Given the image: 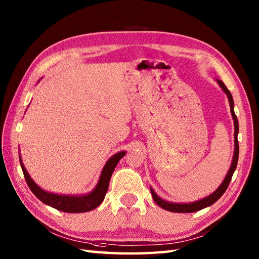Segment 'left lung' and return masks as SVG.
I'll return each instance as SVG.
<instances>
[{
  "instance_id": "obj_1",
  "label": "left lung",
  "mask_w": 259,
  "mask_h": 259,
  "mask_svg": "<svg viewBox=\"0 0 259 259\" xmlns=\"http://www.w3.org/2000/svg\"><path fill=\"white\" fill-rule=\"evenodd\" d=\"M217 82L219 83V85L222 87V89L224 90V92L226 93L229 100V104H230V112H232L233 119H234V125H235V134H234V138H235V151H234V158H233V162L232 166H230L228 174L226 176V178L224 179V181L222 183V185L218 187V189L216 191H213L211 195H209L206 198H202L200 200H197L194 202H189V203H177V202H170V201H166L161 199L155 191H153L152 188H150L151 190V195H152V199L155 200V202L159 207H161L164 210L168 211H172V212H195L200 210V209L206 208L208 206L212 205V203L216 202L219 198H221L224 192L226 191V189L228 188V185L232 180V177L234 175V171L236 170V167H237V162H238V155H239V145H238V131H239V125H238V120L237 117H236L235 111H234V100H233V96L232 93L229 92V90L226 88L223 82L221 80H217Z\"/></svg>"
}]
</instances>
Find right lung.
I'll return each mask as SVG.
<instances>
[{"label":"right lung","instance_id":"obj_1","mask_svg":"<svg viewBox=\"0 0 259 259\" xmlns=\"http://www.w3.org/2000/svg\"><path fill=\"white\" fill-rule=\"evenodd\" d=\"M124 155L125 151H120L110 158L107 163L104 164L96 188L91 192H89V194L83 196L57 195L43 190L34 183V181H33V179L30 177V175L27 174L24 164L22 162L21 157L20 163L27 186H29V188L31 189L33 194H34L43 203H46V205L51 206L63 212H87L97 208L103 201L104 196H106L108 191L109 181L110 178H111L113 170L118 164L120 159Z\"/></svg>","mask_w":259,"mask_h":259}]
</instances>
